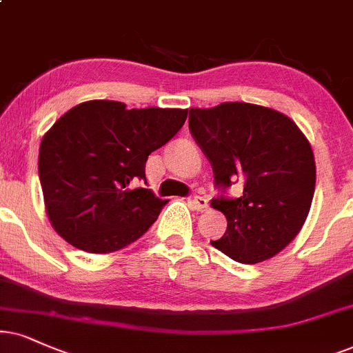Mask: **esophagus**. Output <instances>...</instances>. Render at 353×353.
Listing matches in <instances>:
<instances>
[{
    "mask_svg": "<svg viewBox=\"0 0 353 353\" xmlns=\"http://www.w3.org/2000/svg\"><path fill=\"white\" fill-rule=\"evenodd\" d=\"M190 207L194 208V210H197V212H205V210L208 208V200L205 199V197H194V199H190Z\"/></svg>",
    "mask_w": 353,
    "mask_h": 353,
    "instance_id": "obj_1",
    "label": "esophagus"
}]
</instances>
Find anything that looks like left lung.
I'll return each instance as SVG.
<instances>
[{
	"instance_id": "left-lung-1",
	"label": "left lung",
	"mask_w": 353,
	"mask_h": 353,
	"mask_svg": "<svg viewBox=\"0 0 353 353\" xmlns=\"http://www.w3.org/2000/svg\"><path fill=\"white\" fill-rule=\"evenodd\" d=\"M189 130L221 189L241 182L238 199L220 195L212 207L228 220L213 248L241 264L274 257L305 225L316 185L310 141L287 115L248 102L189 110Z\"/></svg>"
}]
</instances>
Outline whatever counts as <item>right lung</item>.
<instances>
[{
    "label": "right lung",
    "instance_id": "add662e5",
    "mask_svg": "<svg viewBox=\"0 0 353 353\" xmlns=\"http://www.w3.org/2000/svg\"><path fill=\"white\" fill-rule=\"evenodd\" d=\"M187 109H130L117 101L81 102L42 138L39 177L48 220L71 246L119 251L158 220L168 200L150 189L145 164L181 130Z\"/></svg>",
    "mask_w": 353,
    "mask_h": 353
}]
</instances>
